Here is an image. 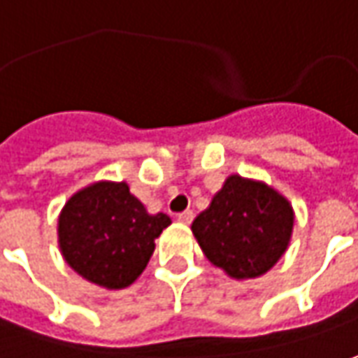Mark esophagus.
I'll return each instance as SVG.
<instances>
[{
    "label": "esophagus",
    "mask_w": 358,
    "mask_h": 358,
    "mask_svg": "<svg viewBox=\"0 0 358 358\" xmlns=\"http://www.w3.org/2000/svg\"><path fill=\"white\" fill-rule=\"evenodd\" d=\"M192 220H194V212L192 210H186V212L178 214L180 224H192Z\"/></svg>",
    "instance_id": "1"
}]
</instances>
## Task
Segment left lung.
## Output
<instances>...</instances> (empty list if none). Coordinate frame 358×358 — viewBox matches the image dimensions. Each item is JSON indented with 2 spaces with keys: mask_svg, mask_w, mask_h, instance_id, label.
<instances>
[{
  "mask_svg": "<svg viewBox=\"0 0 358 358\" xmlns=\"http://www.w3.org/2000/svg\"><path fill=\"white\" fill-rule=\"evenodd\" d=\"M291 231V203L264 182L238 174L192 224L203 255L234 279L267 273L287 250Z\"/></svg>",
  "mask_w": 358,
  "mask_h": 358,
  "instance_id": "8db88e82",
  "label": "left lung"
}]
</instances>
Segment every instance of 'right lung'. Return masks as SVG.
Here are the masks:
<instances>
[{"label":"right lung","mask_w":358,"mask_h":358,"mask_svg":"<svg viewBox=\"0 0 358 358\" xmlns=\"http://www.w3.org/2000/svg\"><path fill=\"white\" fill-rule=\"evenodd\" d=\"M168 226L170 217L148 214L127 182H94L69 198L57 231L65 262L80 278L122 289L144 271Z\"/></svg>","instance_id":"1"}]
</instances>
